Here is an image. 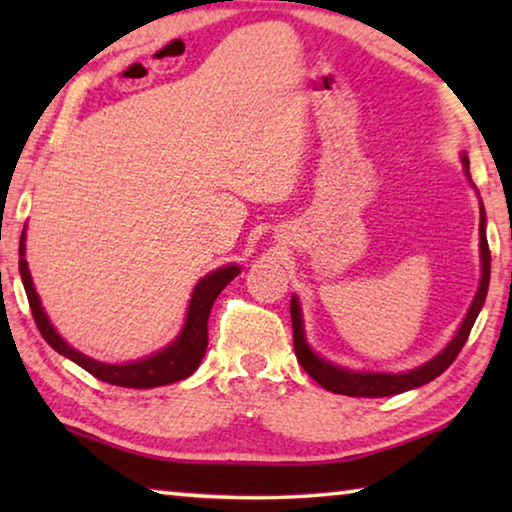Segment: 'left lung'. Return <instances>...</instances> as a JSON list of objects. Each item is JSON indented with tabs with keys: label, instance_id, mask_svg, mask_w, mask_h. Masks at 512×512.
I'll use <instances>...</instances> for the list:
<instances>
[{
	"label": "left lung",
	"instance_id": "8db88e82",
	"mask_svg": "<svg viewBox=\"0 0 512 512\" xmlns=\"http://www.w3.org/2000/svg\"><path fill=\"white\" fill-rule=\"evenodd\" d=\"M464 160L466 177L468 174V158L461 156ZM485 207L480 205V263H482V277L478 293H475L471 307H468L466 319L461 321L457 335H454L450 345H447L438 356H433L429 363L419 366L415 370H408V373H361V370H349L342 366H335V363L321 359L319 354L312 352V347L307 345L305 331H303V312H300L298 298H291V324H293V349H296L298 363L305 368V373L312 377L314 382H319L321 387L333 391V394H345V396H363V398H380V396H394L403 394V391L417 389L422 384L436 380L438 375H443L447 368L452 366V361L457 359L461 347L466 345L468 335H471V328L478 319V314L485 305L487 289H489V272H492V254H489L487 244V233H485Z\"/></svg>",
	"mask_w": 512,
	"mask_h": 512
}]
</instances>
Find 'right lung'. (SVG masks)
Returning <instances> with one entry per match:
<instances>
[{"mask_svg":"<svg viewBox=\"0 0 512 512\" xmlns=\"http://www.w3.org/2000/svg\"><path fill=\"white\" fill-rule=\"evenodd\" d=\"M20 279H23L27 300H30V310L34 317V324L44 335V340L51 345L55 352L67 356L74 363H79L83 370H88L90 375H95L97 380L116 384V387H130V389H151V387H163V384H172L179 380H186L188 375H193L198 370L202 356L207 352V321L212 305L219 293L226 289L228 282L240 275L237 265H223V268L209 272L207 277H202L198 286L193 289L191 303H188L186 312V324L177 335V340L170 342L165 349H160L158 354L146 356L142 361L135 363H102L90 359V356L76 352L72 345H67L55 331L51 321H48L41 300L34 291L30 270H27L25 261V230L20 235Z\"/></svg>","mask_w":512,"mask_h":512,"instance_id":"right-lung-1","label":"right lung"}]
</instances>
